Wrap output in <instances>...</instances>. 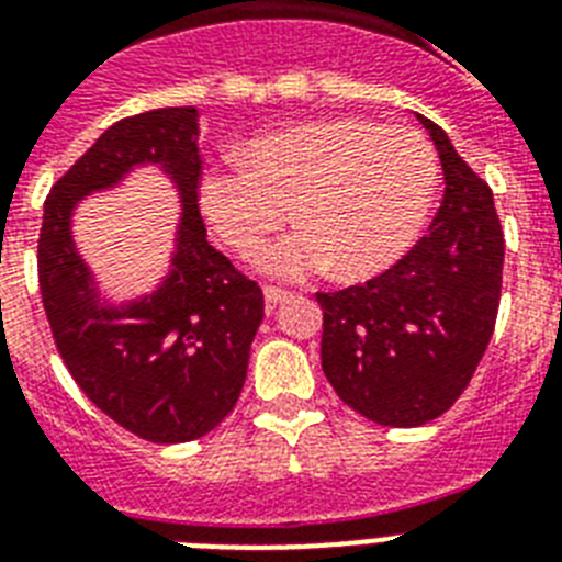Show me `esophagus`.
<instances>
[{
	"label": "esophagus",
	"instance_id": "esophagus-1",
	"mask_svg": "<svg viewBox=\"0 0 562 562\" xmlns=\"http://www.w3.org/2000/svg\"><path fill=\"white\" fill-rule=\"evenodd\" d=\"M291 297V291L285 289H277V285H265V303L268 306H280V303H285V300Z\"/></svg>",
	"mask_w": 562,
	"mask_h": 562
}]
</instances>
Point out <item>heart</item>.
<instances>
[{"mask_svg":"<svg viewBox=\"0 0 562 562\" xmlns=\"http://www.w3.org/2000/svg\"><path fill=\"white\" fill-rule=\"evenodd\" d=\"M435 187V148L414 127L321 119L254 136L245 162L203 169L198 203L236 254H254L291 206L300 227L256 256L259 271L303 280L335 268L359 280L408 250Z\"/></svg>","mask_w":562,"mask_h":562,"instance_id":"b5f03b06","label":"heart"}]
</instances>
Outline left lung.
Listing matches in <instances>:
<instances>
[{"instance_id":"obj_1","label":"left lung","mask_w":562,"mask_h":562,"mask_svg":"<svg viewBox=\"0 0 562 562\" xmlns=\"http://www.w3.org/2000/svg\"><path fill=\"white\" fill-rule=\"evenodd\" d=\"M443 166L431 227L400 262L324 294L321 364L352 411L379 426L414 428L454 405L487 350L502 297L505 233L493 192L419 116Z\"/></svg>"}]
</instances>
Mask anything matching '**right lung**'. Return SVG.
<instances>
[{"instance_id":"1","label":"right lung","mask_w":562,"mask_h":562,"mask_svg":"<svg viewBox=\"0 0 562 562\" xmlns=\"http://www.w3.org/2000/svg\"><path fill=\"white\" fill-rule=\"evenodd\" d=\"M139 165L179 189L176 254L151 295L108 304L74 247L71 215ZM198 178V110H148L110 125L43 206L37 273L57 352L95 408L151 443L198 440L236 408L265 317L262 289L206 241Z\"/></svg>"}]
</instances>
